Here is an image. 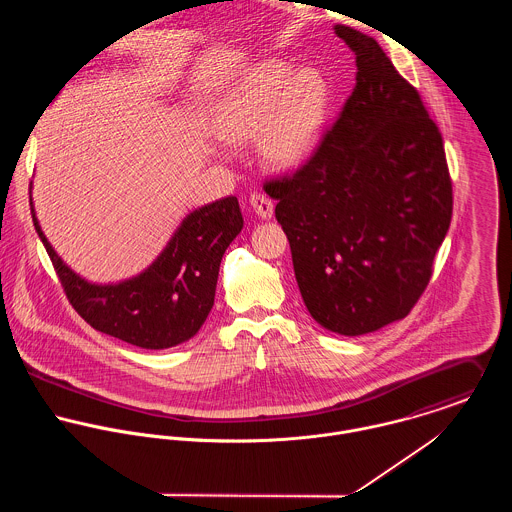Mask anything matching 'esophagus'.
Listing matches in <instances>:
<instances>
[{"label":"esophagus","mask_w":512,"mask_h":512,"mask_svg":"<svg viewBox=\"0 0 512 512\" xmlns=\"http://www.w3.org/2000/svg\"><path fill=\"white\" fill-rule=\"evenodd\" d=\"M250 207L260 219H270L274 215V203L264 193H252L250 195Z\"/></svg>","instance_id":"esophagus-1"}]
</instances>
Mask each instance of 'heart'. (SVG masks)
I'll use <instances>...</instances> for the list:
<instances>
[{"label":"heart","mask_w":512,"mask_h":512,"mask_svg":"<svg viewBox=\"0 0 512 512\" xmlns=\"http://www.w3.org/2000/svg\"><path fill=\"white\" fill-rule=\"evenodd\" d=\"M327 90L321 78L264 63L226 98L217 134L230 144L262 136L268 161L290 167L309 155L323 128Z\"/></svg>","instance_id":"1"}]
</instances>
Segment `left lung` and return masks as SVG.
Segmentation results:
<instances>
[{
  "instance_id": "8db88e82",
  "label": "left lung",
  "mask_w": 512,
  "mask_h": 512,
  "mask_svg": "<svg viewBox=\"0 0 512 512\" xmlns=\"http://www.w3.org/2000/svg\"><path fill=\"white\" fill-rule=\"evenodd\" d=\"M357 84L307 161L264 183L311 317L339 335L404 319L453 211L443 140L420 92L365 33L335 25Z\"/></svg>"
}]
</instances>
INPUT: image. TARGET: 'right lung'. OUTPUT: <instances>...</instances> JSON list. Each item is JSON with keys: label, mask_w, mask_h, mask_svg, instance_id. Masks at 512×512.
Returning a JSON list of instances; mask_svg holds the SVG:
<instances>
[{"label": "right lung", "mask_w": 512, "mask_h": 512, "mask_svg": "<svg viewBox=\"0 0 512 512\" xmlns=\"http://www.w3.org/2000/svg\"><path fill=\"white\" fill-rule=\"evenodd\" d=\"M31 217L74 311L96 331L142 349L175 347L201 329L215 303L222 254L244 224L236 197L205 205L181 222L144 274L94 286L57 256L33 203Z\"/></svg>", "instance_id": "add662e5"}]
</instances>
